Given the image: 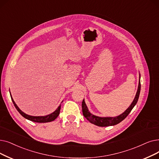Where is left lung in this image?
I'll return each instance as SVG.
<instances>
[{"instance_id":"obj_1","label":"left lung","mask_w":159,"mask_h":159,"mask_svg":"<svg viewBox=\"0 0 159 159\" xmlns=\"http://www.w3.org/2000/svg\"><path fill=\"white\" fill-rule=\"evenodd\" d=\"M140 88H141V84H140V79L139 88H138V90L135 96V98L133 101L132 104L130 105V107L125 110V112L118 116L114 117V118H110V117H107V118H101V117L95 116L92 114L88 111V108L84 102V100H83L82 102V112H83V115L86 118V120H88L91 123H93L94 125L99 126V127H107V126L117 125V124H118L126 118V117L129 115V114L131 110H132V109L134 108V107L136 105L137 101L139 98Z\"/></svg>"}]
</instances>
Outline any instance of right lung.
Instances as JSON below:
<instances>
[{
    "instance_id": "add662e5",
    "label": "right lung",
    "mask_w": 159,
    "mask_h": 159,
    "mask_svg": "<svg viewBox=\"0 0 159 159\" xmlns=\"http://www.w3.org/2000/svg\"><path fill=\"white\" fill-rule=\"evenodd\" d=\"M11 98L12 100V102L13 103V105H14L16 108L17 110V111L20 114V115L23 116L25 118L30 120L34 122H37V123H47V122H51L54 121L55 119H56L57 117L58 116L59 114H60V108H61V105L58 107V108L55 110V111L49 114V115H47L45 116H29V115H27L25 113H24L23 112H22L21 110H20L19 107L17 106V105L15 103L14 101H13V98H11Z\"/></svg>"
}]
</instances>
